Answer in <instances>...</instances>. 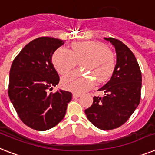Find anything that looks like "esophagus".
Wrapping results in <instances>:
<instances>
[{
    "label": "esophagus",
    "mask_w": 155,
    "mask_h": 155,
    "mask_svg": "<svg viewBox=\"0 0 155 155\" xmlns=\"http://www.w3.org/2000/svg\"><path fill=\"white\" fill-rule=\"evenodd\" d=\"M80 94H78V93H73L72 94V97H73V98H77V97H80Z\"/></svg>",
    "instance_id": "esophagus-1"
}]
</instances>
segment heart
I'll return each instance as SVG.
<instances>
[{"instance_id":"heart-1","label":"heart","mask_w":155,"mask_h":155,"mask_svg":"<svg viewBox=\"0 0 155 155\" xmlns=\"http://www.w3.org/2000/svg\"><path fill=\"white\" fill-rule=\"evenodd\" d=\"M81 67L89 71L97 82L107 80L115 68L114 53L102 42L77 41L71 45V50L60 48L54 53L53 63L60 74H66L81 61ZM63 87L74 92H84L92 87L94 80L79 71H73L62 79Z\"/></svg>"}]
</instances>
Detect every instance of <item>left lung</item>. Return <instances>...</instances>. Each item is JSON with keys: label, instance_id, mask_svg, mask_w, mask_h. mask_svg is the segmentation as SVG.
<instances>
[{"label": "left lung", "instance_id": "left-lung-1", "mask_svg": "<svg viewBox=\"0 0 155 155\" xmlns=\"http://www.w3.org/2000/svg\"><path fill=\"white\" fill-rule=\"evenodd\" d=\"M115 48L117 63L112 77L98 89L102 97L94 96L85 110L89 121L102 130H111L124 124L140 102L142 75L136 57L122 41L104 38Z\"/></svg>", "mask_w": 155, "mask_h": 155}]
</instances>
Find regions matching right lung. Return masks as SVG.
<instances>
[{
    "label": "right lung",
    "mask_w": 155,
    "mask_h": 155,
    "mask_svg": "<svg viewBox=\"0 0 155 155\" xmlns=\"http://www.w3.org/2000/svg\"><path fill=\"white\" fill-rule=\"evenodd\" d=\"M63 40L41 37L31 41L14 59L9 74L8 96L22 121L38 131L53 128L64 117L71 92L49 93L60 78L52 63Z\"/></svg>",
    "instance_id": "obj_1"
}]
</instances>
